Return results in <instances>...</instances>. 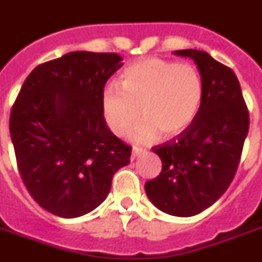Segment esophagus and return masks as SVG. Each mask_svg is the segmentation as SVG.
I'll return each instance as SVG.
<instances>
[{
    "label": "esophagus",
    "mask_w": 262,
    "mask_h": 262,
    "mask_svg": "<svg viewBox=\"0 0 262 262\" xmlns=\"http://www.w3.org/2000/svg\"><path fill=\"white\" fill-rule=\"evenodd\" d=\"M143 152H145V149H143V148L133 147V149H132V158H136V156L141 155Z\"/></svg>",
    "instance_id": "esophagus-1"
}]
</instances>
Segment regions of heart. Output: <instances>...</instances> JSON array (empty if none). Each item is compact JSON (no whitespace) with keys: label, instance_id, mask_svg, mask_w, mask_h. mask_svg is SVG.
Masks as SVG:
<instances>
[{"label":"heart","instance_id":"obj_1","mask_svg":"<svg viewBox=\"0 0 262 262\" xmlns=\"http://www.w3.org/2000/svg\"><path fill=\"white\" fill-rule=\"evenodd\" d=\"M205 84L200 71L190 63L168 59H140L123 71L122 85L106 84L100 107L107 126L122 136L140 117L144 118L130 130L140 143H151L163 133L175 137L186 130L203 107Z\"/></svg>","mask_w":262,"mask_h":262}]
</instances>
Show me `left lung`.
I'll return each mask as SVG.
<instances>
[{"label":"left lung","mask_w":262,"mask_h":262,"mask_svg":"<svg viewBox=\"0 0 262 262\" xmlns=\"http://www.w3.org/2000/svg\"><path fill=\"white\" fill-rule=\"evenodd\" d=\"M174 54L195 62L205 84L203 107L179 136L156 145L162 171L145 183L148 199L172 216H194L227 190L249 132V113L235 73L201 50Z\"/></svg>","instance_id":"8db88e82"}]
</instances>
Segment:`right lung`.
Listing matches in <instances>:
<instances>
[{"label": "right lung", "instance_id": "add662e5", "mask_svg": "<svg viewBox=\"0 0 262 262\" xmlns=\"http://www.w3.org/2000/svg\"><path fill=\"white\" fill-rule=\"evenodd\" d=\"M115 53L72 51L40 63L10 111L18 172L32 199L53 215L79 217L106 200L132 148L107 127L100 95L122 67Z\"/></svg>", "mask_w": 262, "mask_h": 262}]
</instances>
